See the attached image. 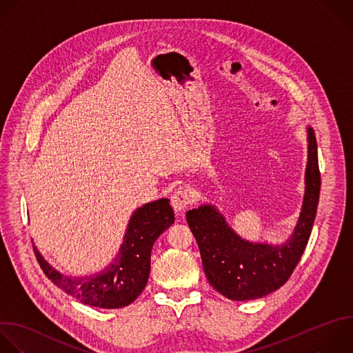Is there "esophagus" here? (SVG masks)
<instances>
[{
  "instance_id": "1",
  "label": "esophagus",
  "mask_w": 353,
  "mask_h": 353,
  "mask_svg": "<svg viewBox=\"0 0 353 353\" xmlns=\"http://www.w3.org/2000/svg\"><path fill=\"white\" fill-rule=\"evenodd\" d=\"M172 206L176 212H183L187 206H190L192 202H194V198H192V194L188 188L185 187H180L177 188L173 194H172Z\"/></svg>"
}]
</instances>
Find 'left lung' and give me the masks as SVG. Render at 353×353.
Wrapping results in <instances>:
<instances>
[{
  "label": "left lung",
  "instance_id": "left-lung-1",
  "mask_svg": "<svg viewBox=\"0 0 353 353\" xmlns=\"http://www.w3.org/2000/svg\"><path fill=\"white\" fill-rule=\"evenodd\" d=\"M309 155L302 212L291 239L283 245L251 244L241 240L213 206L185 213L198 243L209 284L232 301L262 298L284 285L296 268L309 241L320 194L317 144L307 129Z\"/></svg>",
  "mask_w": 353,
  "mask_h": 353
}]
</instances>
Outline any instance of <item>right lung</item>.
<instances>
[{
    "label": "right lung",
    "instance_id": "add662e5",
    "mask_svg": "<svg viewBox=\"0 0 353 353\" xmlns=\"http://www.w3.org/2000/svg\"><path fill=\"white\" fill-rule=\"evenodd\" d=\"M173 221L174 212L166 198L137 209L129 221L119 255L106 270L94 276L66 277L51 268L34 245L33 250L44 274L68 295L84 305L119 309L134 302L145 288L152 245Z\"/></svg>",
    "mask_w": 353,
    "mask_h": 353
}]
</instances>
